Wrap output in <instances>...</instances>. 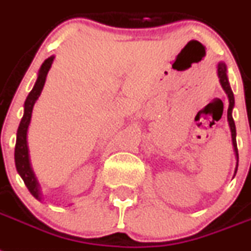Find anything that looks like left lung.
Returning a JSON list of instances; mask_svg holds the SVG:
<instances>
[{"label": "left lung", "instance_id": "left-lung-1", "mask_svg": "<svg viewBox=\"0 0 251 251\" xmlns=\"http://www.w3.org/2000/svg\"><path fill=\"white\" fill-rule=\"evenodd\" d=\"M217 74H218L219 83L222 86V88L225 90L226 95L228 97V110H227V121H228L229 129H231V137H232V145H233V151H235L236 156V168H235V175L237 172V165H239V152H237V144H236V126L235 122H233L232 118V110L235 107V97H233V92L231 90V86H229L228 76H227V68H226L225 63H218L217 65Z\"/></svg>", "mask_w": 251, "mask_h": 251}]
</instances>
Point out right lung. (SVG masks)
<instances>
[{
  "instance_id": "1",
  "label": "right lung",
  "mask_w": 251,
  "mask_h": 251,
  "mask_svg": "<svg viewBox=\"0 0 251 251\" xmlns=\"http://www.w3.org/2000/svg\"><path fill=\"white\" fill-rule=\"evenodd\" d=\"M53 59L55 56H50L49 59L43 61L38 70V75H37V80L34 86H33L32 91L29 92L26 96L25 102H24V114H23L22 121L19 124L18 132H16V144H15V167L18 171L19 176L23 178V181L28 187L29 192L32 194L38 201H42L43 195L41 191V185H39L38 178H37L36 173L33 171L32 163H30V155H29V148H28V129L30 126V121H32V113L34 103L38 100V97L41 96V92L43 90V86L46 83L47 74L49 70L52 66Z\"/></svg>"
}]
</instances>
